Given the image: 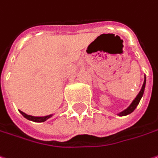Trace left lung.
I'll return each mask as SVG.
<instances>
[{
	"mask_svg": "<svg viewBox=\"0 0 158 158\" xmlns=\"http://www.w3.org/2000/svg\"><path fill=\"white\" fill-rule=\"evenodd\" d=\"M145 85H146V78H145V80H144V83H143V85H142V87H141V91H140V93L138 94V95L136 96V98L134 100V102L131 103V105L128 107L127 110H125L124 111H122V112H120V113L118 114L119 116H126V115H128V114L132 113L134 110H135V108H136L137 105L139 104V102H140V101H141V97H142V95H143L144 89H145Z\"/></svg>",
	"mask_w": 158,
	"mask_h": 158,
	"instance_id": "obj_1",
	"label": "left lung"
}]
</instances>
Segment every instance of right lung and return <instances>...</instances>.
<instances>
[{"mask_svg": "<svg viewBox=\"0 0 158 158\" xmlns=\"http://www.w3.org/2000/svg\"><path fill=\"white\" fill-rule=\"evenodd\" d=\"M19 111H20V113L22 114L25 118L31 120V121H34V122H44V121H46L48 118H49L51 117V115H49V116H45V117H33V116H30V115H27V114L24 113V112L21 111V110H19Z\"/></svg>", "mask_w": 158, "mask_h": 158, "instance_id": "1", "label": "right lung"}]
</instances>
